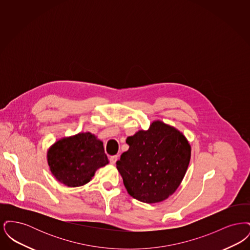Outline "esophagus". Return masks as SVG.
I'll use <instances>...</instances> for the list:
<instances>
[{
    "label": "esophagus",
    "mask_w": 250,
    "mask_h": 250,
    "mask_svg": "<svg viewBox=\"0 0 250 250\" xmlns=\"http://www.w3.org/2000/svg\"><path fill=\"white\" fill-rule=\"evenodd\" d=\"M117 160H118V155H111V156L109 157V162H110V164H112V165H114Z\"/></svg>",
    "instance_id": "obj_1"
}]
</instances>
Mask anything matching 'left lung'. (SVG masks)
Returning <instances> with one entry per match:
<instances>
[{
    "label": "left lung",
    "instance_id": "left-lung-1",
    "mask_svg": "<svg viewBox=\"0 0 250 250\" xmlns=\"http://www.w3.org/2000/svg\"><path fill=\"white\" fill-rule=\"evenodd\" d=\"M129 149L116 162L124 185L134 199L160 202L178 188L190 161L191 147L180 131L155 121L147 131L126 139Z\"/></svg>",
    "mask_w": 250,
    "mask_h": 250
}]
</instances>
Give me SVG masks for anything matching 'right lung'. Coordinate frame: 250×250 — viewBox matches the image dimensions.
<instances>
[{
	"instance_id": "obj_1",
	"label": "right lung",
	"mask_w": 250,
	"mask_h": 250,
	"mask_svg": "<svg viewBox=\"0 0 250 250\" xmlns=\"http://www.w3.org/2000/svg\"><path fill=\"white\" fill-rule=\"evenodd\" d=\"M53 176L62 184L76 188L91 181L95 170L108 163L103 143L90 132L61 139L48 151Z\"/></svg>"
}]
</instances>
